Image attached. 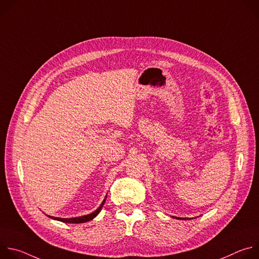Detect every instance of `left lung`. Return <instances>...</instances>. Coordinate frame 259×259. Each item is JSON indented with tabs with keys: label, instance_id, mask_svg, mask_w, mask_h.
Listing matches in <instances>:
<instances>
[{
	"label": "left lung",
	"instance_id": "left-lung-1",
	"mask_svg": "<svg viewBox=\"0 0 259 259\" xmlns=\"http://www.w3.org/2000/svg\"><path fill=\"white\" fill-rule=\"evenodd\" d=\"M174 218H177V219H186V218H181V217H174Z\"/></svg>",
	"mask_w": 259,
	"mask_h": 259
}]
</instances>
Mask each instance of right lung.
<instances>
[{
  "label": "right lung",
  "instance_id": "right-lung-1",
  "mask_svg": "<svg viewBox=\"0 0 259 259\" xmlns=\"http://www.w3.org/2000/svg\"><path fill=\"white\" fill-rule=\"evenodd\" d=\"M105 200H106V196H105L104 200L102 201V203L100 204V206L94 212H92L90 214H87V215H84V216L72 217V218H60V217H54V216H49V215L48 216L50 218H52V219H55V220H58V221H62V223H65V224H84V223H87V221L92 220L93 218H95L98 215V213L102 209V206H103Z\"/></svg>",
  "mask_w": 259,
  "mask_h": 259
}]
</instances>
